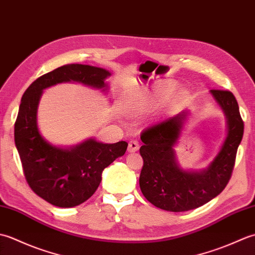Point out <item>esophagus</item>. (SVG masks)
I'll return each mask as SVG.
<instances>
[{
  "mask_svg": "<svg viewBox=\"0 0 255 255\" xmlns=\"http://www.w3.org/2000/svg\"><path fill=\"white\" fill-rule=\"evenodd\" d=\"M139 150V143L136 140H130L128 144V152H136Z\"/></svg>",
  "mask_w": 255,
  "mask_h": 255,
  "instance_id": "esophagus-1",
  "label": "esophagus"
}]
</instances>
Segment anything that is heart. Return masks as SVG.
<instances>
[{
	"label": "heart",
	"mask_w": 255,
	"mask_h": 255,
	"mask_svg": "<svg viewBox=\"0 0 255 255\" xmlns=\"http://www.w3.org/2000/svg\"><path fill=\"white\" fill-rule=\"evenodd\" d=\"M176 88L177 84L175 82H170L169 81V82L156 84L151 89L143 91L137 99V101L130 106V112L134 114V115L148 112L151 108L158 106L161 103L166 101L173 94V92L176 90ZM187 97L188 93L186 90L181 89L180 91H177L176 93H174L171 98L170 97V99L168 98L169 100L166 102L165 111H177L178 108L182 107L184 103L186 102Z\"/></svg>",
	"instance_id": "b5f03b06"
}]
</instances>
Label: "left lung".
<instances>
[{
  "label": "left lung",
  "mask_w": 255,
  "mask_h": 255,
  "mask_svg": "<svg viewBox=\"0 0 255 255\" xmlns=\"http://www.w3.org/2000/svg\"><path fill=\"white\" fill-rule=\"evenodd\" d=\"M209 93L226 117L227 133L217 155L205 169H183L176 159L174 148L187 122L188 110L141 134L143 166L139 185L155 207L173 213L198 208L218 196L230 180L245 126L231 92L210 90Z\"/></svg>",
  "instance_id": "left-lung-1"
}]
</instances>
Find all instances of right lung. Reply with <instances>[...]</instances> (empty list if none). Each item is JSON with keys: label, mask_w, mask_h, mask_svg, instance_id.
Segmentation results:
<instances>
[{"label": "right lung", "mask_w": 255, "mask_h": 255, "mask_svg": "<svg viewBox=\"0 0 255 255\" xmlns=\"http://www.w3.org/2000/svg\"><path fill=\"white\" fill-rule=\"evenodd\" d=\"M106 69L88 64H66L34 81L21 97L15 123V145L26 181L38 196L61 208L88 200L99 187L105 167L125 154L128 143H103L89 138L72 147L55 145L42 137L37 123L44 90L59 83H81L106 94L111 77Z\"/></svg>", "instance_id": "obj_1"}]
</instances>
